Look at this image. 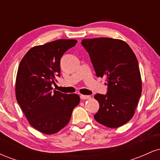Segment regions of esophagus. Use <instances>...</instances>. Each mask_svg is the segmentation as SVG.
I'll return each instance as SVG.
<instances>
[{
    "label": "esophagus",
    "mask_w": 160,
    "mask_h": 160,
    "mask_svg": "<svg viewBox=\"0 0 160 160\" xmlns=\"http://www.w3.org/2000/svg\"><path fill=\"white\" fill-rule=\"evenodd\" d=\"M80 98L82 100H86V99H90L91 97L89 95H80Z\"/></svg>",
    "instance_id": "1"
}]
</instances>
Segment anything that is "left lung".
<instances>
[{
    "mask_svg": "<svg viewBox=\"0 0 160 160\" xmlns=\"http://www.w3.org/2000/svg\"><path fill=\"white\" fill-rule=\"evenodd\" d=\"M81 43L89 54L96 76L107 81V94L94 96L99 103L95 120L108 128L122 126L133 117L142 91L136 56L122 40L98 38L83 39Z\"/></svg>",
    "mask_w": 160,
    "mask_h": 160,
    "instance_id": "left-lung-1",
    "label": "left lung"
}]
</instances>
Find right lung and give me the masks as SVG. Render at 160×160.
Listing matches in <instances>:
<instances>
[{"instance_id":"add662e5","label":"right lung","mask_w":160,"mask_h":160,"mask_svg":"<svg viewBox=\"0 0 160 160\" xmlns=\"http://www.w3.org/2000/svg\"><path fill=\"white\" fill-rule=\"evenodd\" d=\"M76 40H57L35 46L20 62L16 80V98L29 124L40 132L52 135L69 122L80 103L77 94L52 92L56 76L60 75V59Z\"/></svg>"}]
</instances>
